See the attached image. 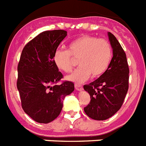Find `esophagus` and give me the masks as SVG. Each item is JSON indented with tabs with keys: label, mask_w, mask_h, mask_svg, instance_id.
Returning <instances> with one entry per match:
<instances>
[{
	"label": "esophagus",
	"mask_w": 146,
	"mask_h": 146,
	"mask_svg": "<svg viewBox=\"0 0 146 146\" xmlns=\"http://www.w3.org/2000/svg\"><path fill=\"white\" fill-rule=\"evenodd\" d=\"M75 88L77 90V91H79V92H81V91H82V89H83L82 86L81 85H79V84H76Z\"/></svg>",
	"instance_id": "1"
}]
</instances>
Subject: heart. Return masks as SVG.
Here are the masks:
<instances>
[{
  "mask_svg": "<svg viewBox=\"0 0 146 146\" xmlns=\"http://www.w3.org/2000/svg\"><path fill=\"white\" fill-rule=\"evenodd\" d=\"M72 56L79 59L80 67L67 76V79L76 83H83L92 74L93 77H98L105 73L112 61V47L104 39L83 36L71 42L68 50L57 49L53 61L58 69L69 73L73 69Z\"/></svg>",
  "mask_w": 146,
  "mask_h": 146,
  "instance_id": "1",
  "label": "heart"
}]
</instances>
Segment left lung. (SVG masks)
I'll return each mask as SVG.
<instances>
[{
    "instance_id": "8db88e82",
    "label": "left lung",
    "mask_w": 146,
    "mask_h": 146,
    "mask_svg": "<svg viewBox=\"0 0 146 146\" xmlns=\"http://www.w3.org/2000/svg\"><path fill=\"white\" fill-rule=\"evenodd\" d=\"M112 48L110 66L95 81L83 86L90 94L91 101L84 111L88 117L104 121L112 117L120 110L127 91L129 67L126 54L115 36L108 32Z\"/></svg>"
}]
</instances>
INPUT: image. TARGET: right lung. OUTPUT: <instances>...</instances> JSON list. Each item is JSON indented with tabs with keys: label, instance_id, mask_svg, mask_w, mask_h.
<instances>
[{
	"label": "right lung",
	"instance_id": "obj_1",
	"mask_svg": "<svg viewBox=\"0 0 146 146\" xmlns=\"http://www.w3.org/2000/svg\"><path fill=\"white\" fill-rule=\"evenodd\" d=\"M64 30L40 33L24 47L18 65L17 88L26 114L47 124L59 115L66 96L74 91L72 82L56 83L63 77L53 55L67 35Z\"/></svg>",
	"mask_w": 146,
	"mask_h": 146
}]
</instances>
